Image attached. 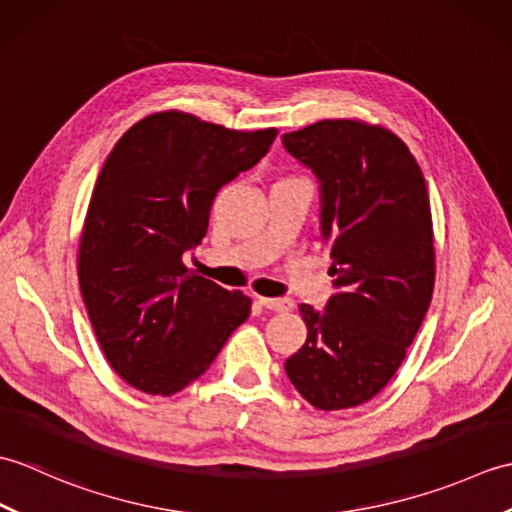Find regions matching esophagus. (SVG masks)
<instances>
[{
	"label": "esophagus",
	"instance_id": "esophagus-1",
	"mask_svg": "<svg viewBox=\"0 0 512 512\" xmlns=\"http://www.w3.org/2000/svg\"><path fill=\"white\" fill-rule=\"evenodd\" d=\"M259 303H262L264 308L273 310V312H290L292 308H295V303H292V299L288 297H259Z\"/></svg>",
	"mask_w": 512,
	"mask_h": 512
}]
</instances>
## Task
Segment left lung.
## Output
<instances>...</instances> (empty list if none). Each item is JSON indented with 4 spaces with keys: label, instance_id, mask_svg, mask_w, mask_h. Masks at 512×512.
I'll list each match as a JSON object with an SVG mask.
<instances>
[{
    "label": "left lung",
    "instance_id": "obj_1",
    "mask_svg": "<svg viewBox=\"0 0 512 512\" xmlns=\"http://www.w3.org/2000/svg\"><path fill=\"white\" fill-rule=\"evenodd\" d=\"M319 182V226L334 295L301 303L308 339L286 361L290 383L323 411L363 405L396 374L429 310L436 277L427 184L389 129L319 121L284 134Z\"/></svg>",
    "mask_w": 512,
    "mask_h": 512
}]
</instances>
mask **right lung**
Listing matches in <instances>:
<instances>
[{
    "mask_svg": "<svg viewBox=\"0 0 512 512\" xmlns=\"http://www.w3.org/2000/svg\"><path fill=\"white\" fill-rule=\"evenodd\" d=\"M277 129L235 132L151 114L114 145L79 246V284L114 372L171 396L202 376L250 314V297L195 275L182 255L209 228L217 191L262 160Z\"/></svg>",
    "mask_w": 512,
    "mask_h": 512,
    "instance_id": "1",
    "label": "right lung"
}]
</instances>
